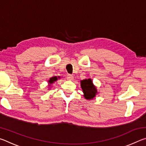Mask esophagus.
Listing matches in <instances>:
<instances>
[{
  "instance_id": "1",
  "label": "esophagus",
  "mask_w": 146,
  "mask_h": 146,
  "mask_svg": "<svg viewBox=\"0 0 146 146\" xmlns=\"http://www.w3.org/2000/svg\"><path fill=\"white\" fill-rule=\"evenodd\" d=\"M66 78H67V79L69 80H73V76L72 75H70V74H68V75L66 76Z\"/></svg>"
}]
</instances>
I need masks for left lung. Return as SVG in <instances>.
I'll return each instance as SVG.
<instances>
[{
	"mask_svg": "<svg viewBox=\"0 0 146 146\" xmlns=\"http://www.w3.org/2000/svg\"><path fill=\"white\" fill-rule=\"evenodd\" d=\"M81 88L84 93V97L86 99H93L97 93V89L93 86L91 79H86L81 81Z\"/></svg>",
	"mask_w": 146,
	"mask_h": 146,
	"instance_id": "left-lung-1",
	"label": "left lung"
}]
</instances>
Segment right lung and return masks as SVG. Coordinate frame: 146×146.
I'll return each mask as SVG.
<instances>
[{"mask_svg": "<svg viewBox=\"0 0 146 146\" xmlns=\"http://www.w3.org/2000/svg\"><path fill=\"white\" fill-rule=\"evenodd\" d=\"M56 80H57V77H56V76H54V77L51 78L50 80H49V84H52V83H53V82H55V81H56Z\"/></svg>", "mask_w": 146, "mask_h": 146, "instance_id": "obj_1", "label": "right lung"}]
</instances>
